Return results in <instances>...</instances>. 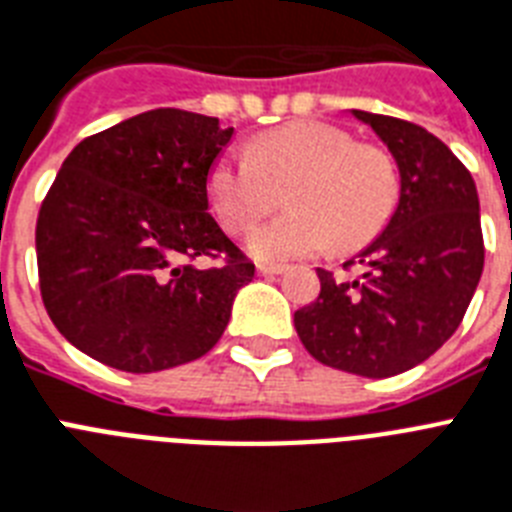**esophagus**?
I'll list each match as a JSON object with an SVG mask.
<instances>
[{
    "instance_id": "34e87169",
    "label": "esophagus",
    "mask_w": 512,
    "mask_h": 512,
    "mask_svg": "<svg viewBox=\"0 0 512 512\" xmlns=\"http://www.w3.org/2000/svg\"><path fill=\"white\" fill-rule=\"evenodd\" d=\"M256 272H259V277H274V274H282V266L259 264L256 266Z\"/></svg>"
}]
</instances>
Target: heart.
I'll return each mask as SVG.
<instances>
[{
  "instance_id": "heart-1",
  "label": "heart",
  "mask_w": 512,
  "mask_h": 512,
  "mask_svg": "<svg viewBox=\"0 0 512 512\" xmlns=\"http://www.w3.org/2000/svg\"><path fill=\"white\" fill-rule=\"evenodd\" d=\"M285 185L290 211L248 235L253 259H303L332 243L337 251L361 248L390 219L400 188L387 151L356 143L329 122L301 120L217 159L206 175V198L219 225L240 235L277 204V188Z\"/></svg>"
}]
</instances>
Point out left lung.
<instances>
[{
	"mask_svg": "<svg viewBox=\"0 0 512 512\" xmlns=\"http://www.w3.org/2000/svg\"><path fill=\"white\" fill-rule=\"evenodd\" d=\"M398 164V206L377 238L345 266L319 272V298L295 311V332L316 361L382 379L413 369L463 322L484 269L474 177L437 135L408 120L350 109Z\"/></svg>",
	"mask_w": 512,
	"mask_h": 512,
	"instance_id": "1",
	"label": "left lung"
}]
</instances>
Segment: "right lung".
Masks as SVG:
<instances>
[{
	"instance_id": "1",
	"label": "right lung",
	"mask_w": 512,
	"mask_h": 512,
	"mask_svg": "<svg viewBox=\"0 0 512 512\" xmlns=\"http://www.w3.org/2000/svg\"><path fill=\"white\" fill-rule=\"evenodd\" d=\"M217 117L151 109L80 141L36 225L41 298L86 356L151 374L206 356L253 280L209 214L206 175L232 141ZM225 267L198 270V255Z\"/></svg>"
}]
</instances>
